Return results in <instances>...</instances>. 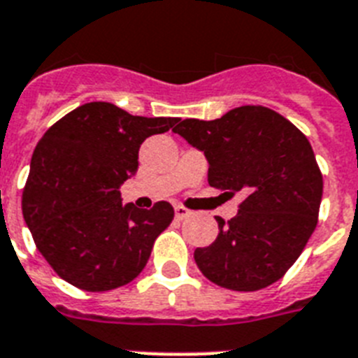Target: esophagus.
<instances>
[{
    "label": "esophagus",
    "instance_id": "esophagus-1",
    "mask_svg": "<svg viewBox=\"0 0 358 358\" xmlns=\"http://www.w3.org/2000/svg\"><path fill=\"white\" fill-rule=\"evenodd\" d=\"M174 215H176V218H180V220H182V218H187V216L191 215V211H189L187 207H184V206H174Z\"/></svg>",
    "mask_w": 358,
    "mask_h": 358
}]
</instances>
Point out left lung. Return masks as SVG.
Returning a JSON list of instances; mask_svg holds the SVG:
<instances>
[{"label": "left lung", "instance_id": "1", "mask_svg": "<svg viewBox=\"0 0 358 358\" xmlns=\"http://www.w3.org/2000/svg\"><path fill=\"white\" fill-rule=\"evenodd\" d=\"M206 156L211 187L244 194L218 236L196 248L198 269L216 286L257 291L295 264L317 227L322 174L308 138L284 116L244 105L222 118H187L173 129Z\"/></svg>", "mask_w": 358, "mask_h": 358}]
</instances>
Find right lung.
Wrapping results in <instances>:
<instances>
[{"mask_svg":"<svg viewBox=\"0 0 358 358\" xmlns=\"http://www.w3.org/2000/svg\"><path fill=\"white\" fill-rule=\"evenodd\" d=\"M178 118L133 116L91 101L63 116L34 149L23 191V218L36 248L63 280L109 291L134 280L156 236L171 224L169 202L152 209L122 203L120 187L138 171L143 140Z\"/></svg>","mask_w":358,"mask_h":358,"instance_id":"obj_1","label":"right lung"}]
</instances>
